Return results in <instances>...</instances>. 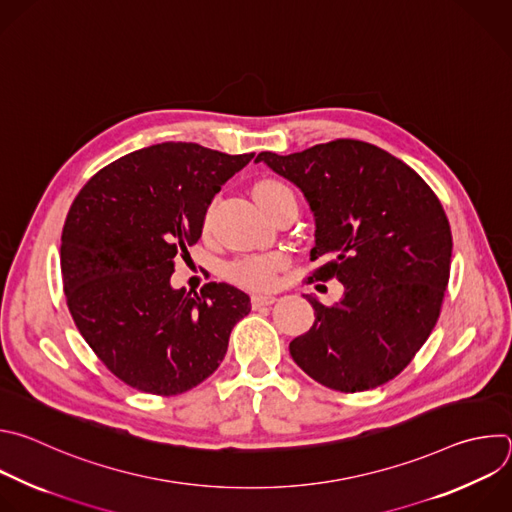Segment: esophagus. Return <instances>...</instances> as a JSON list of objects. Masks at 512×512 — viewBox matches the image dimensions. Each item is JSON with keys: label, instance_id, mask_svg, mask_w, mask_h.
<instances>
[{"label": "esophagus", "instance_id": "esophagus-1", "mask_svg": "<svg viewBox=\"0 0 512 512\" xmlns=\"http://www.w3.org/2000/svg\"><path fill=\"white\" fill-rule=\"evenodd\" d=\"M276 302L274 294H252V309H262V306H270Z\"/></svg>", "mask_w": 512, "mask_h": 512}]
</instances>
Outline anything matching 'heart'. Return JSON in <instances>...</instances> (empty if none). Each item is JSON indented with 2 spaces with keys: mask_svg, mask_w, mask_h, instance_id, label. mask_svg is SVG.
<instances>
[{
  "mask_svg": "<svg viewBox=\"0 0 512 512\" xmlns=\"http://www.w3.org/2000/svg\"><path fill=\"white\" fill-rule=\"evenodd\" d=\"M254 197L260 203L262 210H268L272 203H276V201H280L284 197L294 199V193H292V189L288 185H284L280 181H274V179H266V181H260L254 187ZM212 214H214V208L208 210L206 220H203V226H206V228L212 226ZM282 266H284V260L278 254L250 256V258L238 260L232 266V278L238 284H242V286L268 288V286H272L276 282V274H278V270Z\"/></svg>",
  "mask_w": 512,
  "mask_h": 512,
  "instance_id": "obj_1",
  "label": "heart"
}]
</instances>
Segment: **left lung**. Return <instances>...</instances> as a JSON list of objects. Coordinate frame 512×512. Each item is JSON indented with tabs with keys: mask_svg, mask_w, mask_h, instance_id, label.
Listing matches in <instances>:
<instances>
[{
	"mask_svg": "<svg viewBox=\"0 0 512 512\" xmlns=\"http://www.w3.org/2000/svg\"><path fill=\"white\" fill-rule=\"evenodd\" d=\"M315 214L313 280L345 286L290 343L294 363L325 387L355 393L399 375L438 323L450 278L452 232L432 187L387 151L337 139L300 153L262 151Z\"/></svg>",
	"mask_w": 512,
	"mask_h": 512,
	"instance_id": "left-lung-1",
	"label": "left lung"
}]
</instances>
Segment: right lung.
<instances>
[{"mask_svg":"<svg viewBox=\"0 0 512 512\" xmlns=\"http://www.w3.org/2000/svg\"><path fill=\"white\" fill-rule=\"evenodd\" d=\"M254 153L159 143L92 175L62 230L60 268L76 329L127 385L177 395L222 363L250 296L226 282L171 288L222 185Z\"/></svg>","mask_w":512,"mask_h":512,"instance_id":"1","label":"right lung"}]
</instances>
